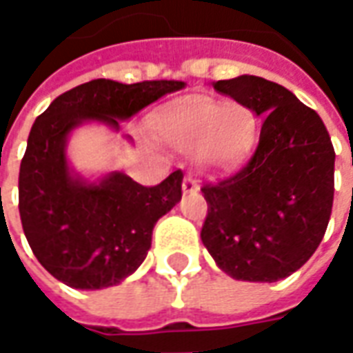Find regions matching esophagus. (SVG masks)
Segmentation results:
<instances>
[{
  "instance_id": "esophagus-1",
  "label": "esophagus",
  "mask_w": 353,
  "mask_h": 353,
  "mask_svg": "<svg viewBox=\"0 0 353 353\" xmlns=\"http://www.w3.org/2000/svg\"><path fill=\"white\" fill-rule=\"evenodd\" d=\"M199 191V183H196V179L192 176H185L183 179V192L185 194H189V192H196Z\"/></svg>"
}]
</instances>
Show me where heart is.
I'll return each instance as SVG.
<instances>
[{
    "mask_svg": "<svg viewBox=\"0 0 353 353\" xmlns=\"http://www.w3.org/2000/svg\"><path fill=\"white\" fill-rule=\"evenodd\" d=\"M161 136L176 149H199L200 162L212 170H227L250 151L257 121L250 108L196 100L172 109L159 121Z\"/></svg>",
    "mask_w": 353,
    "mask_h": 353,
    "instance_id": "obj_1",
    "label": "heart"
}]
</instances>
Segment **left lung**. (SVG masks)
<instances>
[{
	"mask_svg": "<svg viewBox=\"0 0 353 353\" xmlns=\"http://www.w3.org/2000/svg\"><path fill=\"white\" fill-rule=\"evenodd\" d=\"M214 88L259 117L261 136L242 168L202 185L208 202L202 244L234 280L288 278L318 250L331 217L329 132L314 109L278 83L240 75Z\"/></svg>",
	"mask_w": 353,
	"mask_h": 353,
	"instance_id": "obj_1",
	"label": "left lung"
}]
</instances>
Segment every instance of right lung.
<instances>
[{
    "label": "right lung",
    "mask_w": 353,
    "mask_h": 353,
    "mask_svg": "<svg viewBox=\"0 0 353 353\" xmlns=\"http://www.w3.org/2000/svg\"><path fill=\"white\" fill-rule=\"evenodd\" d=\"M183 87V81L94 79L60 94L35 119L20 162L19 212L32 252L57 280L101 289L136 272L151 248L154 223L181 200L183 183L181 170L154 187L121 172L100 183L73 177L65 159L70 132L85 121L119 130V121Z\"/></svg>",
    "instance_id": "add662e5"
}]
</instances>
